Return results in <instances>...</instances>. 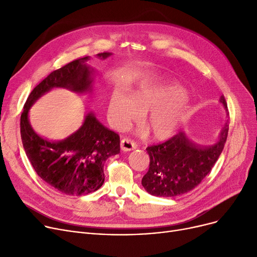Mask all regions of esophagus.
I'll return each instance as SVG.
<instances>
[{
  "label": "esophagus",
  "instance_id": "obj_1",
  "mask_svg": "<svg viewBox=\"0 0 257 257\" xmlns=\"http://www.w3.org/2000/svg\"><path fill=\"white\" fill-rule=\"evenodd\" d=\"M137 143L132 141L131 139H128V138H124L123 140L120 141V149L123 151H131V150H134L137 149Z\"/></svg>",
  "mask_w": 257,
  "mask_h": 257
}]
</instances>
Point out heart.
<instances>
[{
	"instance_id": "b5f03b06",
	"label": "heart",
	"mask_w": 257,
	"mask_h": 257,
	"mask_svg": "<svg viewBox=\"0 0 257 257\" xmlns=\"http://www.w3.org/2000/svg\"><path fill=\"white\" fill-rule=\"evenodd\" d=\"M184 94L175 87L142 85L131 96L115 90L108 104V117L117 129L144 115V124L155 140H166L176 130L184 112Z\"/></svg>"
}]
</instances>
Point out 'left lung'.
<instances>
[{
  "instance_id": "obj_1",
  "label": "left lung",
  "mask_w": 257,
  "mask_h": 257,
  "mask_svg": "<svg viewBox=\"0 0 257 257\" xmlns=\"http://www.w3.org/2000/svg\"><path fill=\"white\" fill-rule=\"evenodd\" d=\"M220 102L227 109L225 97ZM228 120L219 140L210 146L193 143L184 132L163 144L150 146L149 171L142 179L145 190L156 197H176L183 195L201 183L213 168L224 149L228 136Z\"/></svg>"
}]
</instances>
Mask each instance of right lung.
<instances>
[{
	"instance_id": "right-lung-1",
	"label": "right lung",
	"mask_w": 257,
	"mask_h": 257,
	"mask_svg": "<svg viewBox=\"0 0 257 257\" xmlns=\"http://www.w3.org/2000/svg\"><path fill=\"white\" fill-rule=\"evenodd\" d=\"M110 53H100L105 59ZM88 56L78 58L53 71L37 84L27 99L21 115V138L27 157L38 176L65 195L81 196L96 192L105 180L104 164L108 157L119 153V137L106 128L92 113L76 132L58 142L39 137L29 124L30 107L55 87L75 92L90 90L92 70L86 65Z\"/></svg>"
}]
</instances>
